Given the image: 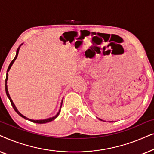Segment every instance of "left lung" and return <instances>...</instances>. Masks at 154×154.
<instances>
[{
  "mask_svg": "<svg viewBox=\"0 0 154 154\" xmlns=\"http://www.w3.org/2000/svg\"><path fill=\"white\" fill-rule=\"evenodd\" d=\"M99 120H100V121H103V120H102V119H99ZM111 122H112V121H111Z\"/></svg>",
  "mask_w": 154,
  "mask_h": 154,
  "instance_id": "obj_1",
  "label": "left lung"
}]
</instances>
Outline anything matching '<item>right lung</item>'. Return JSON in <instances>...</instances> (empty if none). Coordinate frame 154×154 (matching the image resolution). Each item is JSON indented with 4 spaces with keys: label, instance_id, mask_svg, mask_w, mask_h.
I'll return each mask as SVG.
<instances>
[{
    "label": "right lung",
    "instance_id": "1",
    "mask_svg": "<svg viewBox=\"0 0 154 154\" xmlns=\"http://www.w3.org/2000/svg\"><path fill=\"white\" fill-rule=\"evenodd\" d=\"M23 45V43L21 44V45H20V47H19V48H17V52H16V55H15V57H14V60H12L11 62H10V65H9V66H8V70H7V73H6V79H5V83L6 94H7V96H8V99H9V100H10V103H11L12 106V107H13V109H14V111H15L21 117L24 118V119H26V120H29V121H31V122H33V123H48V122H50V121H53V120L55 119L58 116L59 114H60V111H61V108H62V102H63V99H62V102H61V105H60V110H59L58 113H57V114H56L55 116H52V117L48 118V119H42V120H33V119H29V118H27V117H26V116H24V115H22V113H21L20 112V111H19L17 110V107L15 106V105H14V104L13 103V102H12V100L11 97H10V94H9V92H8V85H7V83H8V82H7V81H8V72H9L10 69V68H11V66H12V64H13V63L14 62V61L16 60L17 57V56H18V53H19V50H20V49L21 45Z\"/></svg>",
    "mask_w": 154,
    "mask_h": 154
}]
</instances>
